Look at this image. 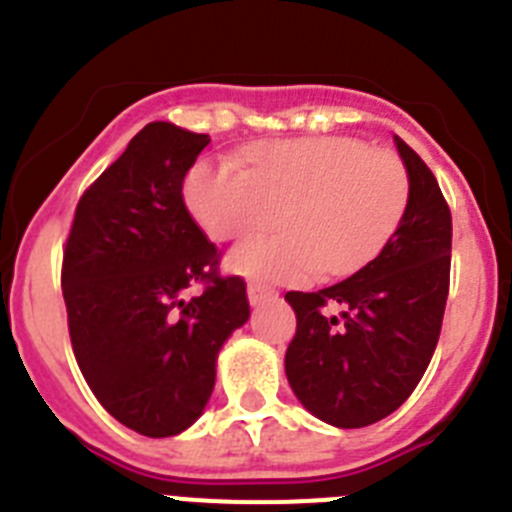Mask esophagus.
I'll return each mask as SVG.
<instances>
[{"instance_id":"1","label":"esophagus","mask_w":512,"mask_h":512,"mask_svg":"<svg viewBox=\"0 0 512 512\" xmlns=\"http://www.w3.org/2000/svg\"><path fill=\"white\" fill-rule=\"evenodd\" d=\"M269 297H277V289L261 282L248 284V300H251V305H261V302L269 300Z\"/></svg>"}]
</instances>
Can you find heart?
<instances>
[{
    "mask_svg": "<svg viewBox=\"0 0 512 512\" xmlns=\"http://www.w3.org/2000/svg\"><path fill=\"white\" fill-rule=\"evenodd\" d=\"M184 197L212 241H235L228 266L261 282H302L315 271L351 274L390 241L410 200V174L397 153L356 138H297L246 151V171L202 161Z\"/></svg>",
    "mask_w": 512,
    "mask_h": 512,
    "instance_id": "obj_1",
    "label": "heart"
}]
</instances>
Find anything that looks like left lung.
Listing matches in <instances>:
<instances>
[{"mask_svg":"<svg viewBox=\"0 0 512 512\" xmlns=\"http://www.w3.org/2000/svg\"><path fill=\"white\" fill-rule=\"evenodd\" d=\"M410 200L377 259L320 292H287L297 333L284 356L297 400L336 428L395 413L418 387L441 336L451 274V210L433 171L395 135ZM338 304L341 319L324 307Z\"/></svg>","mask_w":512,"mask_h":512,"instance_id":"left-lung-1","label":"left lung"}]
</instances>
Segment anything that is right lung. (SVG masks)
<instances>
[{"mask_svg": "<svg viewBox=\"0 0 512 512\" xmlns=\"http://www.w3.org/2000/svg\"><path fill=\"white\" fill-rule=\"evenodd\" d=\"M205 133L148 122L81 194L61 287L76 364L102 408L148 438L182 433L215 387L225 338L251 315L243 277L184 205ZM189 286L200 296L184 301Z\"/></svg>", "mask_w": 512, "mask_h": 512, "instance_id": "1", "label": "right lung"}]
</instances>
